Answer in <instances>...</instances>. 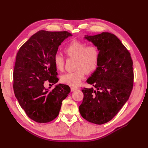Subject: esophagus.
Segmentation results:
<instances>
[{"instance_id":"34e87169","label":"esophagus","mask_w":148,"mask_h":148,"mask_svg":"<svg viewBox=\"0 0 148 148\" xmlns=\"http://www.w3.org/2000/svg\"><path fill=\"white\" fill-rule=\"evenodd\" d=\"M77 89H78V88H75V87H71V91H75L76 90H77Z\"/></svg>"}]
</instances>
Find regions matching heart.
Wrapping results in <instances>:
<instances>
[{
  "label": "heart",
  "mask_w": 148,
  "mask_h": 148,
  "mask_svg": "<svg viewBox=\"0 0 148 148\" xmlns=\"http://www.w3.org/2000/svg\"><path fill=\"white\" fill-rule=\"evenodd\" d=\"M65 52L69 57L75 58L73 72L67 73L61 76V82L71 86H78L84 78L85 73H91L98 66L100 57L99 49L95 44H88L78 40H72L65 48ZM53 65L58 71L64 68L65 60L60 53L53 56Z\"/></svg>",
  "instance_id": "1"
}]
</instances>
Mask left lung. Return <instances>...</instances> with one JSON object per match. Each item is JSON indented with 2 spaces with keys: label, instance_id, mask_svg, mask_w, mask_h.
I'll use <instances>...</instances> for the list:
<instances>
[{
  "label": "left lung",
  "instance_id": "obj_1",
  "mask_svg": "<svg viewBox=\"0 0 148 148\" xmlns=\"http://www.w3.org/2000/svg\"><path fill=\"white\" fill-rule=\"evenodd\" d=\"M84 38L99 47L100 57L96 70L86 81L96 90L82 89L84 97L79 110L85 120L101 125L112 119L130 96L133 61L127 49L114 34L103 32Z\"/></svg>",
  "mask_w": 148,
  "mask_h": 148
}]
</instances>
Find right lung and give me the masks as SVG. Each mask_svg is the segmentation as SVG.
<instances>
[{"label":"right lung","instance_id":"obj_1","mask_svg":"<svg viewBox=\"0 0 148 148\" xmlns=\"http://www.w3.org/2000/svg\"><path fill=\"white\" fill-rule=\"evenodd\" d=\"M72 36L67 31H39L17 52L13 71V90L28 117L38 123H47L59 114L62 101L70 92L69 86L56 85L52 90L44 82L56 84L59 79L53 56L61 43Z\"/></svg>","mask_w":148,"mask_h":148}]
</instances>
